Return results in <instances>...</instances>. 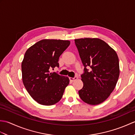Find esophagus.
Wrapping results in <instances>:
<instances>
[{
	"label": "esophagus",
	"instance_id": "esophagus-1",
	"mask_svg": "<svg viewBox=\"0 0 135 135\" xmlns=\"http://www.w3.org/2000/svg\"><path fill=\"white\" fill-rule=\"evenodd\" d=\"M77 79H78V77L77 76H75L74 78H71V77H70V80L71 82H74V81H75V80H76Z\"/></svg>",
	"mask_w": 135,
	"mask_h": 135
}]
</instances>
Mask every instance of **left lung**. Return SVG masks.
<instances>
[{
	"mask_svg": "<svg viewBox=\"0 0 135 135\" xmlns=\"http://www.w3.org/2000/svg\"><path fill=\"white\" fill-rule=\"evenodd\" d=\"M75 44L84 66L81 76L84 86L78 91L79 97L87 104H100L113 92L118 81V56L107 43L98 38L77 39ZM88 66L91 68L90 71Z\"/></svg>",
	"mask_w": 135,
	"mask_h": 135,
	"instance_id": "1",
	"label": "left lung"
}]
</instances>
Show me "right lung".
Returning a JSON list of instances; mask_svg holds the SVG:
<instances>
[{"instance_id":"right-lung-1","label":"right lung","mask_w":135,"mask_h":135,"mask_svg":"<svg viewBox=\"0 0 135 135\" xmlns=\"http://www.w3.org/2000/svg\"><path fill=\"white\" fill-rule=\"evenodd\" d=\"M70 44L69 41L43 39L25 52L21 64L22 82L39 104L53 105L62 98L70 79L49 70L59 67V57Z\"/></svg>"}]
</instances>
